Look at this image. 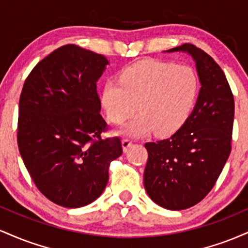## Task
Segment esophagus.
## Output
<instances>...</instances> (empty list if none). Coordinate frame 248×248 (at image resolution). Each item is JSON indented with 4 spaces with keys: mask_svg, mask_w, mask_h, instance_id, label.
<instances>
[{
    "mask_svg": "<svg viewBox=\"0 0 248 248\" xmlns=\"http://www.w3.org/2000/svg\"><path fill=\"white\" fill-rule=\"evenodd\" d=\"M132 139H124L122 140V148H124V152H127V149L133 144Z\"/></svg>",
    "mask_w": 248,
    "mask_h": 248,
    "instance_id": "1",
    "label": "esophagus"
}]
</instances>
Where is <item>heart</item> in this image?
Returning <instances> with one entry per match:
<instances>
[{"label":"heart","mask_w":248,"mask_h":248,"mask_svg":"<svg viewBox=\"0 0 248 248\" xmlns=\"http://www.w3.org/2000/svg\"><path fill=\"white\" fill-rule=\"evenodd\" d=\"M199 91L192 67L160 61L130 65L120 80H109L102 91V105L110 122L124 124L136 110L140 113L122 133L139 138L154 129L157 135L175 133L191 113Z\"/></svg>","instance_id":"b5f03b06"}]
</instances>
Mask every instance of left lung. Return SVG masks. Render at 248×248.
<instances>
[{
    "label": "left lung",
    "instance_id": "1",
    "mask_svg": "<svg viewBox=\"0 0 248 248\" xmlns=\"http://www.w3.org/2000/svg\"><path fill=\"white\" fill-rule=\"evenodd\" d=\"M184 51L196 61L201 90L192 113L166 140L147 142L144 187L164 209H189L212 190L231 153L234 99L229 81L211 56L195 45Z\"/></svg>",
    "mask_w": 248,
    "mask_h": 248
}]
</instances>
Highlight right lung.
Returning <instances> with one entry per match:
<instances>
[{"mask_svg":"<svg viewBox=\"0 0 248 248\" xmlns=\"http://www.w3.org/2000/svg\"><path fill=\"white\" fill-rule=\"evenodd\" d=\"M108 61L67 44L33 67L19 96L17 143L37 189L64 207L94 202L108 182L110 162L122 154L120 138L101 139L96 81Z\"/></svg>","mask_w":248,"mask_h":248,"instance_id":"right-lung-1","label":"right lung"}]
</instances>
